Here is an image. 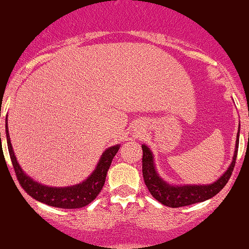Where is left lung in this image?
I'll return each instance as SVG.
<instances>
[{
	"instance_id": "obj_1",
	"label": "left lung",
	"mask_w": 249,
	"mask_h": 249,
	"mask_svg": "<svg viewBox=\"0 0 249 249\" xmlns=\"http://www.w3.org/2000/svg\"><path fill=\"white\" fill-rule=\"evenodd\" d=\"M239 136H240V125L238 128L235 142V151H234L233 159L231 165L224 174L216 179L212 184H184V185H173L165 181L164 179L157 172L156 162H154V156L152 151L146 145L142 144V177L144 181L152 194L153 198L161 202L167 207H182L188 205L196 204V202L206 201V200L213 198L216 196L232 176L234 165H235L236 154H238L239 147Z\"/></svg>"
}]
</instances>
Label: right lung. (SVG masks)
<instances>
[{"instance_id":"add662e5","label":"right lung","mask_w":249,"mask_h":249,"mask_svg":"<svg viewBox=\"0 0 249 249\" xmlns=\"http://www.w3.org/2000/svg\"><path fill=\"white\" fill-rule=\"evenodd\" d=\"M5 137H7L8 151H9V156L16 177L25 192L29 194L31 198L36 199L37 201H41L43 204L53 207L67 208V210L84 207L90 204L93 199H96V196H98L103 186H104L107 173L110 168L111 162H112L113 157L116 156L119 147H121V145L117 144L115 146L107 148L102 153L101 159L97 162V166L93 170V172L79 184L67 187H51L48 185H43L41 182H37L36 180H34L22 170L21 165L17 161L10 142L9 130H8V116L5 118Z\"/></svg>"}]
</instances>
